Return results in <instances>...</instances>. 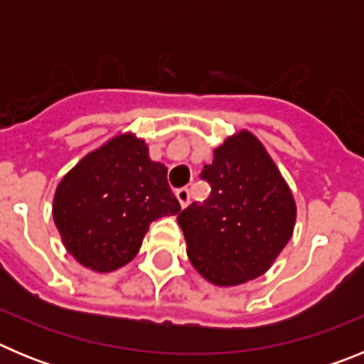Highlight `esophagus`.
I'll return each instance as SVG.
<instances>
[{
  "instance_id": "1",
  "label": "esophagus",
  "mask_w": 364,
  "mask_h": 364,
  "mask_svg": "<svg viewBox=\"0 0 364 364\" xmlns=\"http://www.w3.org/2000/svg\"><path fill=\"white\" fill-rule=\"evenodd\" d=\"M175 195H176V198H178L180 205H182V208H188L189 205V189L180 188V189H176Z\"/></svg>"
}]
</instances>
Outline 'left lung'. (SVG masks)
<instances>
[{"instance_id":"left-lung-1","label":"left lung","mask_w":364,"mask_h":364,"mask_svg":"<svg viewBox=\"0 0 364 364\" xmlns=\"http://www.w3.org/2000/svg\"><path fill=\"white\" fill-rule=\"evenodd\" d=\"M210 197L176 217L193 268L215 286L264 275L291 239L297 205L259 138L242 129L213 149Z\"/></svg>"}]
</instances>
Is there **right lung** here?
Instances as JSON below:
<instances>
[{"label": "right lung", "mask_w": 364, "mask_h": 364, "mask_svg": "<svg viewBox=\"0 0 364 364\" xmlns=\"http://www.w3.org/2000/svg\"><path fill=\"white\" fill-rule=\"evenodd\" d=\"M178 211L167 167L149 159L146 140L134 133L117 134L87 153L60 180L53 200L65 250L98 273L131 262L151 222Z\"/></svg>", "instance_id": "add662e5"}]
</instances>
